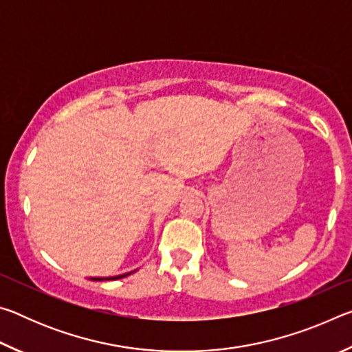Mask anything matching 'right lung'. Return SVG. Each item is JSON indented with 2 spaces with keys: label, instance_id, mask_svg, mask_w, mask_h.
<instances>
[{
  "label": "right lung",
  "instance_id": "1",
  "mask_svg": "<svg viewBox=\"0 0 352 352\" xmlns=\"http://www.w3.org/2000/svg\"><path fill=\"white\" fill-rule=\"evenodd\" d=\"M130 275V273H126V275H119V276H110V278H91L93 281H113V279H119Z\"/></svg>",
  "mask_w": 352,
  "mask_h": 352
}]
</instances>
